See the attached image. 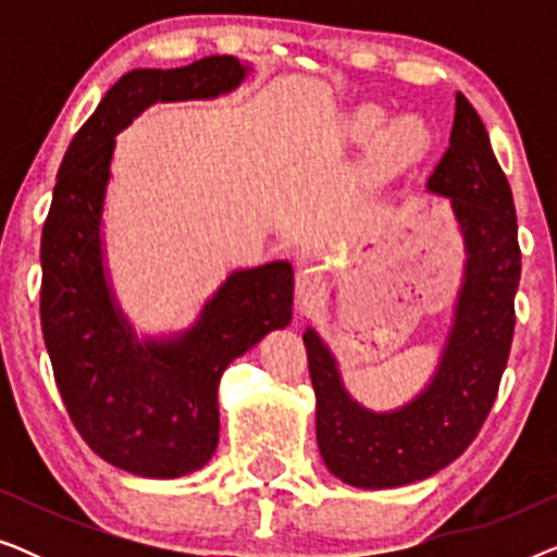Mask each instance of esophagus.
<instances>
[{"label":"esophagus","instance_id":"obj_1","mask_svg":"<svg viewBox=\"0 0 557 557\" xmlns=\"http://www.w3.org/2000/svg\"><path fill=\"white\" fill-rule=\"evenodd\" d=\"M324 296V276L319 269H299L296 273V304L299 309H314Z\"/></svg>","mask_w":557,"mask_h":557}]
</instances>
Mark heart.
Here are the masks:
<instances>
[{"instance_id": "obj_1", "label": "heart", "mask_w": 557, "mask_h": 557, "mask_svg": "<svg viewBox=\"0 0 557 557\" xmlns=\"http://www.w3.org/2000/svg\"><path fill=\"white\" fill-rule=\"evenodd\" d=\"M387 113L377 106H362L360 111H355L352 116L342 126V136L347 144L355 147H364V144L375 141L372 149V159L380 166H400L413 162L429 149L431 134L429 126L423 124V119L406 113V116L393 119L385 126Z\"/></svg>"}]
</instances>
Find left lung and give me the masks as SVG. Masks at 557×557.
Masks as SVG:
<instances>
[{"instance_id":"8db88e82","label":"left lung","mask_w":557,"mask_h":557,"mask_svg":"<svg viewBox=\"0 0 557 557\" xmlns=\"http://www.w3.org/2000/svg\"><path fill=\"white\" fill-rule=\"evenodd\" d=\"M425 189L451 202L467 261L451 330L423 391L393 410L364 408L347 393L314 326L304 332L319 454L334 476L360 490L421 482L459 459L490 416L512 347L522 269L512 189L461 94L448 149Z\"/></svg>"}]
</instances>
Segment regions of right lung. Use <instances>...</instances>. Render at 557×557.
I'll use <instances>...</instances> for the list:
<instances>
[{
  "label": "right lung",
  "mask_w": 557,
  "mask_h": 557,
  "mask_svg": "<svg viewBox=\"0 0 557 557\" xmlns=\"http://www.w3.org/2000/svg\"><path fill=\"white\" fill-rule=\"evenodd\" d=\"M250 71L233 55L128 71L73 136L58 170L40 246L45 347L83 441L128 474L177 479L202 469L218 448L225 368L292 322L294 269L271 261L233 271L187 330L139 339L106 269L101 225L116 134L159 101L231 94Z\"/></svg>",
  "instance_id": "obj_1"
}]
</instances>
